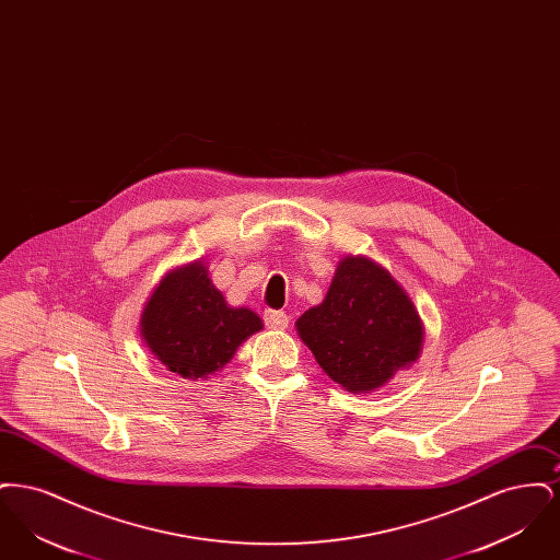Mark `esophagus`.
<instances>
[{"mask_svg": "<svg viewBox=\"0 0 560 560\" xmlns=\"http://www.w3.org/2000/svg\"><path fill=\"white\" fill-rule=\"evenodd\" d=\"M265 323H267L268 329H285L290 319H288V315L283 311L268 308V311H265Z\"/></svg>", "mask_w": 560, "mask_h": 560, "instance_id": "34e87169", "label": "esophagus"}]
</instances>
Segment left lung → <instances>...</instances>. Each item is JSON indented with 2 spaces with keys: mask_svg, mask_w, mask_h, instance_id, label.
Masks as SVG:
<instances>
[{
  "mask_svg": "<svg viewBox=\"0 0 560 560\" xmlns=\"http://www.w3.org/2000/svg\"><path fill=\"white\" fill-rule=\"evenodd\" d=\"M320 370L348 393L382 388L418 361L424 325L395 277L365 256H347L319 306L295 320Z\"/></svg>",
  "mask_w": 560,
  "mask_h": 560,
  "instance_id": "8db88e82",
  "label": "left lung"
}]
</instances>
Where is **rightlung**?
<instances>
[{
	"instance_id": "obj_1",
	"label": "right lung",
	"mask_w": 560,
	"mask_h": 560,
	"mask_svg": "<svg viewBox=\"0 0 560 560\" xmlns=\"http://www.w3.org/2000/svg\"><path fill=\"white\" fill-rule=\"evenodd\" d=\"M262 319L233 308L215 290L203 260L170 270L140 317L144 345L172 373L197 380L222 370Z\"/></svg>"
}]
</instances>
